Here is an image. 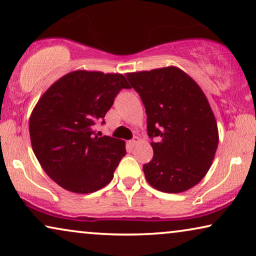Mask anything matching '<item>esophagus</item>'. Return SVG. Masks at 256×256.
<instances>
[{"label":"esophagus","mask_w":256,"mask_h":256,"mask_svg":"<svg viewBox=\"0 0 256 256\" xmlns=\"http://www.w3.org/2000/svg\"><path fill=\"white\" fill-rule=\"evenodd\" d=\"M138 142H140V138H138V136H135V138H132V140H130V141H129V144H130L132 146H135Z\"/></svg>","instance_id":"esophagus-1"}]
</instances>
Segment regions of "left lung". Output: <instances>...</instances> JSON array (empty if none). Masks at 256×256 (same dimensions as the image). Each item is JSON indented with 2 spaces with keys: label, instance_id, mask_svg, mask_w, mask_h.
<instances>
[{
  "label": "left lung",
  "instance_id": "1",
  "mask_svg": "<svg viewBox=\"0 0 256 256\" xmlns=\"http://www.w3.org/2000/svg\"><path fill=\"white\" fill-rule=\"evenodd\" d=\"M146 114L154 157L143 166L156 190L180 194L198 184L218 148V127L205 94L174 66L127 73Z\"/></svg>",
  "mask_w": 256,
  "mask_h": 256
}]
</instances>
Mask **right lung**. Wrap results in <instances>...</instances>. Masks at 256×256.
Returning <instances> with one entry per match:
<instances>
[{"mask_svg": "<svg viewBox=\"0 0 256 256\" xmlns=\"http://www.w3.org/2000/svg\"><path fill=\"white\" fill-rule=\"evenodd\" d=\"M122 88H130L122 74L74 71L57 80L34 108L32 150L48 177L65 190L90 194L113 180L126 155L124 141L99 138L94 126L104 124Z\"/></svg>", "mask_w": 256, "mask_h": 256, "instance_id": "add662e5", "label": "right lung"}]
</instances>
